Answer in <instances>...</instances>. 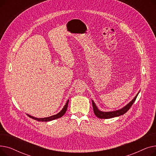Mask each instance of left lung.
Returning <instances> with one entry per match:
<instances>
[{
	"label": "left lung",
	"mask_w": 156,
	"mask_h": 156,
	"mask_svg": "<svg viewBox=\"0 0 156 156\" xmlns=\"http://www.w3.org/2000/svg\"><path fill=\"white\" fill-rule=\"evenodd\" d=\"M138 94V93L135 97L134 99L132 101H131L129 104H128L126 106H125L124 108H122V109H121L119 110H118V111H111V112L101 111L98 109V108H97V106L95 105V103L92 101V105H93L94 112L95 114V116L99 118H100V119H109V118H114V117L119 116L121 115H122V114H124L125 113H126L129 109V108L132 107V105H133V104L134 103V102L135 101V100L136 99Z\"/></svg>",
	"instance_id": "left-lung-1"
}]
</instances>
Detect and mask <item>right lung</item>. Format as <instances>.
I'll use <instances>...</instances> for the list:
<instances>
[{
  "label": "right lung",
  "mask_w": 156,
  "mask_h": 156,
  "mask_svg": "<svg viewBox=\"0 0 156 156\" xmlns=\"http://www.w3.org/2000/svg\"><path fill=\"white\" fill-rule=\"evenodd\" d=\"M68 102H69V100L67 101L66 104V105L64 106L63 109L59 113H57V114H55V115H54V116H50V117L44 118H35L34 116H31L29 115V114H27V115L30 118L34 119L35 120H37L38 121H52V120H54L55 119H57V118H59L62 117L65 114V112H66V111L67 108H68Z\"/></svg>",
  "instance_id": "1"
}]
</instances>
